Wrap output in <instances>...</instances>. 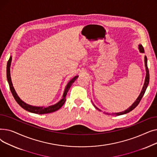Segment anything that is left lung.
<instances>
[{
  "label": "left lung",
  "instance_id": "8db88e82",
  "mask_svg": "<svg viewBox=\"0 0 157 157\" xmlns=\"http://www.w3.org/2000/svg\"><path fill=\"white\" fill-rule=\"evenodd\" d=\"M139 51L141 53H144V48L143 47V46L141 44H139ZM144 62H145V67H146V78H145V81H144V86H143V88L142 89V91L141 92V94H140L139 96L138 97V98L136 99V101L134 102V104L132 105L129 108H128L127 110L123 111V112H120V113H112L111 115L112 116H119V115H121V114H126V113H128L129 112H130L131 111H132L134 109H135L136 107L138 105V104H139L140 101H141V100L142 99V98L146 92V90L147 87V85L148 84H149V81H150V74H149V70H148V67H147V57L145 56H144ZM95 108L98 109L101 111L99 109L97 108V107L94 105ZM108 114H109L108 113H107Z\"/></svg>",
  "mask_w": 157,
  "mask_h": 157
}]
</instances>
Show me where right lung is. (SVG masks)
<instances>
[{"label": "right lung", "instance_id": "add662e5", "mask_svg": "<svg viewBox=\"0 0 157 157\" xmlns=\"http://www.w3.org/2000/svg\"><path fill=\"white\" fill-rule=\"evenodd\" d=\"M11 56L9 60L7 62V81L9 83V85H10V90L14 98V99L16 100V101L17 102V103L22 108H23L24 109H25L30 113H36V114H48V113H51L53 112H55L57 110H59V109H60L62 108V106L64 104L65 100H66V95H67V94L69 91V88L71 87L72 83L75 81L77 78H78V76H75L74 78H73L68 83L67 86H66L65 91L63 95V98L62 99L55 105H51V106H48V107H36V106H32L30 105H29L27 104H26L25 102H24L23 101H21L20 97L18 96L17 94L15 92L14 88L13 86L12 82H11V75H10V65H11Z\"/></svg>", "mask_w": 157, "mask_h": 157}]
</instances>
